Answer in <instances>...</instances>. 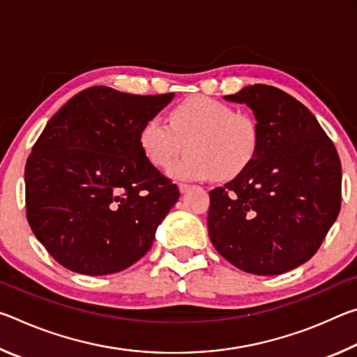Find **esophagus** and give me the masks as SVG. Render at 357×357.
<instances>
[{"instance_id": "34e87169", "label": "esophagus", "mask_w": 357, "mask_h": 357, "mask_svg": "<svg viewBox=\"0 0 357 357\" xmlns=\"http://www.w3.org/2000/svg\"><path fill=\"white\" fill-rule=\"evenodd\" d=\"M190 187H192V185H190V184H185V183H181V184H179V190H181V193H185V192H187V190H189V189H190Z\"/></svg>"}]
</instances>
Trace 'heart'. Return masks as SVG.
Segmentation results:
<instances>
[{"instance_id": "b5f03b06", "label": "heart", "mask_w": 357, "mask_h": 357, "mask_svg": "<svg viewBox=\"0 0 357 357\" xmlns=\"http://www.w3.org/2000/svg\"><path fill=\"white\" fill-rule=\"evenodd\" d=\"M259 126L250 114L234 112L225 102L193 96L170 113V124L159 116L146 119L138 134L142 153L154 167L170 165L174 179H231L243 173L259 149Z\"/></svg>"}]
</instances>
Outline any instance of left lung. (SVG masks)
I'll use <instances>...</instances> for the list:
<instances>
[{"mask_svg": "<svg viewBox=\"0 0 357 357\" xmlns=\"http://www.w3.org/2000/svg\"><path fill=\"white\" fill-rule=\"evenodd\" d=\"M227 100L247 104L259 149L245 170L209 192L208 231L220 255L257 275H279L315 255L342 204L337 149L299 100L250 84Z\"/></svg>", "mask_w": 357, "mask_h": 357, "instance_id": "1", "label": "left lung"}]
</instances>
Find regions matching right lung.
Masks as SVG:
<instances>
[{
	"label": "right lung",
	"instance_id": "add662e5",
	"mask_svg": "<svg viewBox=\"0 0 357 357\" xmlns=\"http://www.w3.org/2000/svg\"><path fill=\"white\" fill-rule=\"evenodd\" d=\"M173 96L93 86L42 130L25 167L26 219L64 268L107 275L151 249L179 189L144 157L138 134Z\"/></svg>",
	"mask_w": 357,
	"mask_h": 357
}]
</instances>
